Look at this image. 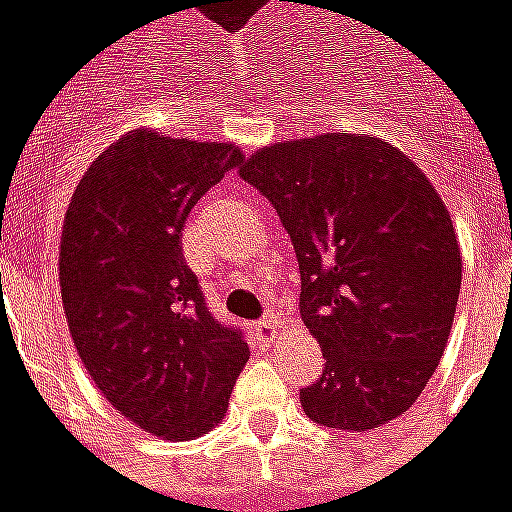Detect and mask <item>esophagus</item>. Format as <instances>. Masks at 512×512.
<instances>
[{
    "instance_id": "esophagus-1",
    "label": "esophagus",
    "mask_w": 512,
    "mask_h": 512,
    "mask_svg": "<svg viewBox=\"0 0 512 512\" xmlns=\"http://www.w3.org/2000/svg\"><path fill=\"white\" fill-rule=\"evenodd\" d=\"M253 332H256V338H259L264 346L276 344V335H279V329H276L273 321H259V324L253 327Z\"/></svg>"
}]
</instances>
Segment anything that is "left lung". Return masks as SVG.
<instances>
[{
	"mask_svg": "<svg viewBox=\"0 0 512 512\" xmlns=\"http://www.w3.org/2000/svg\"><path fill=\"white\" fill-rule=\"evenodd\" d=\"M296 250L301 318L324 352L312 423L366 434L417 403L462 284L454 222L414 160L372 135L281 140L239 166Z\"/></svg>",
	"mask_w": 512,
	"mask_h": 512,
	"instance_id": "obj_1",
	"label": "left lung"
}]
</instances>
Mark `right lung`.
Wrapping results in <instances>:
<instances>
[{"label":"right lung","mask_w":512,"mask_h":512,"mask_svg":"<svg viewBox=\"0 0 512 512\" xmlns=\"http://www.w3.org/2000/svg\"><path fill=\"white\" fill-rule=\"evenodd\" d=\"M245 154L132 129L75 185L58 245L72 344L98 392L152 437L194 440L225 420L248 363L242 332L219 324L183 259L191 208Z\"/></svg>","instance_id":"1"}]
</instances>
